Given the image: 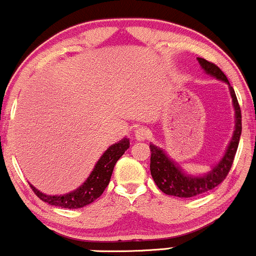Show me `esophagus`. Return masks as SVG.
Returning <instances> with one entry per match:
<instances>
[{
    "instance_id": "obj_1",
    "label": "esophagus",
    "mask_w": 256,
    "mask_h": 256,
    "mask_svg": "<svg viewBox=\"0 0 256 256\" xmlns=\"http://www.w3.org/2000/svg\"><path fill=\"white\" fill-rule=\"evenodd\" d=\"M149 134H150V130L146 127H144V126H140V127L136 128V132H134L136 139H138V140L146 139L148 136H149Z\"/></svg>"
}]
</instances>
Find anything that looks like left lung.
Listing matches in <instances>:
<instances>
[{
    "label": "left lung",
    "instance_id": "8db88e82",
    "mask_svg": "<svg viewBox=\"0 0 256 256\" xmlns=\"http://www.w3.org/2000/svg\"><path fill=\"white\" fill-rule=\"evenodd\" d=\"M200 66L205 70V72L211 76H216L220 80H224L230 85L227 76L220 70L218 67L212 62L206 61L205 58L198 57ZM230 92L232 96L233 106L236 111V130L233 133V138L230 140L228 149L224 154V158L211 170L208 174L202 177H190L186 176L180 171V167L174 162L170 160L161 149L151 144L150 151V171L155 180L156 186H158L161 192L167 195H173L178 198H192L195 195H199L206 192L211 190L215 186L221 184L227 177L230 167L233 164L236 152H237L239 138L242 133V112L239 106L237 96H236L234 89L230 85Z\"/></svg>",
    "mask_w": 256,
    "mask_h": 256
}]
</instances>
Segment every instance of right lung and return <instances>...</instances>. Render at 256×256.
<instances>
[{
	"mask_svg": "<svg viewBox=\"0 0 256 256\" xmlns=\"http://www.w3.org/2000/svg\"><path fill=\"white\" fill-rule=\"evenodd\" d=\"M129 148V139L124 138L120 142H116L112 146L105 151L98 164H95L94 170L90 173L89 178L85 180L83 186H79L76 190L64 195H46L40 193L38 189L30 184L32 192L36 194V196L42 202L48 204L58 206V208H79L83 206L92 204L94 200L98 199L106 186H108L110 180H111L112 171L116 164V162L120 160V156L124 154V151Z\"/></svg>",
	"mask_w": 256,
	"mask_h": 256,
	"instance_id": "obj_1",
	"label": "right lung"
}]
</instances>
